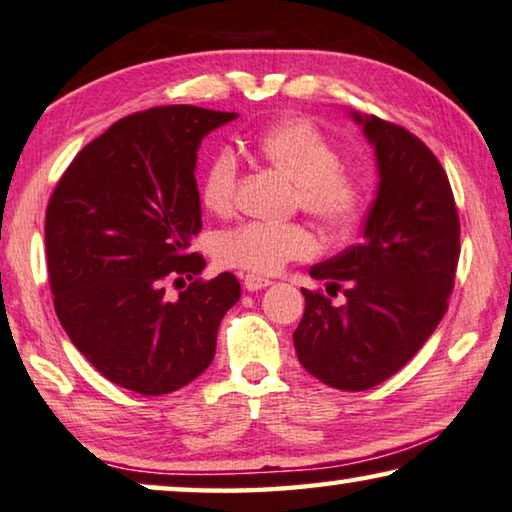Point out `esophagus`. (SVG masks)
Instances as JSON below:
<instances>
[{
    "instance_id": "esophagus-1",
    "label": "esophagus",
    "mask_w": 512,
    "mask_h": 512,
    "mask_svg": "<svg viewBox=\"0 0 512 512\" xmlns=\"http://www.w3.org/2000/svg\"><path fill=\"white\" fill-rule=\"evenodd\" d=\"M242 283H245V288L249 290V293H254V290H263L270 286V279L267 277H258V274H245V279H242Z\"/></svg>"
}]
</instances>
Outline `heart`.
I'll list each match as a JSON object with an SVG mask.
<instances>
[{
  "label": "heart",
  "mask_w": 512,
  "mask_h": 512,
  "mask_svg": "<svg viewBox=\"0 0 512 512\" xmlns=\"http://www.w3.org/2000/svg\"><path fill=\"white\" fill-rule=\"evenodd\" d=\"M251 151L267 167L295 183V203L329 233H350L368 210V185L343 167L341 151L306 119H279L251 139ZM238 167L231 153H217L201 180V203L212 215L235 206ZM316 242L300 222H247L215 242L219 265L251 274H277L290 261L313 254Z\"/></svg>",
  "instance_id": "heart-1"
}]
</instances>
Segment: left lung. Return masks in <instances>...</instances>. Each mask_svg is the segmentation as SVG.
Listing matches in <instances>:
<instances>
[{"instance_id":"left-lung-1","label":"left lung","mask_w":512,"mask_h":512,"mask_svg":"<svg viewBox=\"0 0 512 512\" xmlns=\"http://www.w3.org/2000/svg\"><path fill=\"white\" fill-rule=\"evenodd\" d=\"M375 146L380 187L364 242L313 265L327 293L302 290L293 341L300 364L327 387L366 391L396 375L448 309L460 258V217L435 153L403 125L359 116Z\"/></svg>"}]
</instances>
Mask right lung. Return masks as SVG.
Returning a JSON list of instances; mask_svg holds the SVG:
<instances>
[{"mask_svg":"<svg viewBox=\"0 0 512 512\" xmlns=\"http://www.w3.org/2000/svg\"><path fill=\"white\" fill-rule=\"evenodd\" d=\"M233 112L167 105L116 121L54 187L45 256L54 311L100 375L162 396L212 364L224 313L240 300L231 272L201 279L196 148ZM178 298L163 293L168 283Z\"/></svg>","mask_w":512,"mask_h":512,"instance_id":"obj_1","label":"right lung"}]
</instances>
